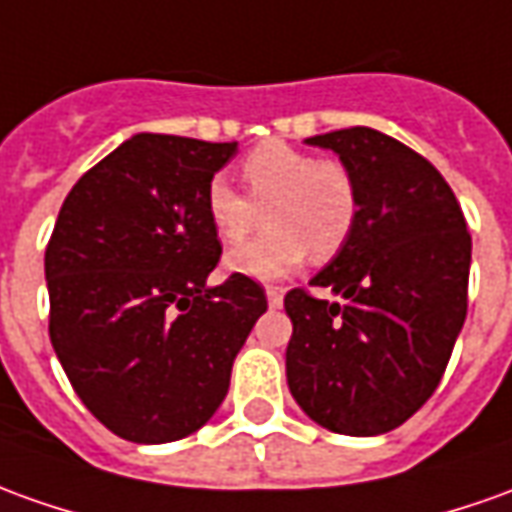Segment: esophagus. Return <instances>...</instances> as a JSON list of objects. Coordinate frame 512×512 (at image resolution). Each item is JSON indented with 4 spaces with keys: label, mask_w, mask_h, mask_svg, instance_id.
<instances>
[{
    "label": "esophagus",
    "mask_w": 512,
    "mask_h": 512,
    "mask_svg": "<svg viewBox=\"0 0 512 512\" xmlns=\"http://www.w3.org/2000/svg\"><path fill=\"white\" fill-rule=\"evenodd\" d=\"M267 303H270L273 309H276V306H281V303H284V292L276 290V287H267Z\"/></svg>",
    "instance_id": "1"
}]
</instances>
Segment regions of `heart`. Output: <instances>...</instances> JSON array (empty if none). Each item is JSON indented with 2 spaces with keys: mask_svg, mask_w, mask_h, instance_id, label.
Here are the masks:
<instances>
[{
  "mask_svg": "<svg viewBox=\"0 0 512 512\" xmlns=\"http://www.w3.org/2000/svg\"><path fill=\"white\" fill-rule=\"evenodd\" d=\"M245 195L225 178H211L203 209L211 234L236 245L259 225L267 231L231 250L225 267L236 276L276 281L292 276L306 256H337L357 222V183L351 169L303 153L287 142H264L242 161Z\"/></svg>",
  "mask_w": 512,
  "mask_h": 512,
  "instance_id": "b5f03b06",
  "label": "heart"
}]
</instances>
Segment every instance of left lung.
Returning <instances> with one entry per match:
<instances>
[{
	"mask_svg": "<svg viewBox=\"0 0 512 512\" xmlns=\"http://www.w3.org/2000/svg\"><path fill=\"white\" fill-rule=\"evenodd\" d=\"M340 155L357 183V222L343 250L292 290L287 384L315 424L373 438L435 393L465 323L471 236L457 197L424 155L373 128L306 139Z\"/></svg>",
	"mask_w": 512,
	"mask_h": 512,
	"instance_id": "left-lung-1",
	"label": "left lung"
}]
</instances>
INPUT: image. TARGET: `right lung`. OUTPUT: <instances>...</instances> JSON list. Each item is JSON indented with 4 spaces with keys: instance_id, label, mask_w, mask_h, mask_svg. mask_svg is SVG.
<instances>
[{
    "instance_id": "obj_1",
    "label": "right lung",
    "mask_w": 512,
    "mask_h": 512,
    "mask_svg": "<svg viewBox=\"0 0 512 512\" xmlns=\"http://www.w3.org/2000/svg\"><path fill=\"white\" fill-rule=\"evenodd\" d=\"M236 142L136 133L74 183L44 256L49 340L88 412L133 443H172L217 412L267 312L245 276L217 287L203 209Z\"/></svg>"
}]
</instances>
